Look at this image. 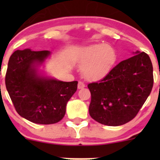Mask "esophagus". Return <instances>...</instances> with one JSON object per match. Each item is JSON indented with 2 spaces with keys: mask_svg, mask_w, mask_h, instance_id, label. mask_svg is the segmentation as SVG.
<instances>
[{
  "mask_svg": "<svg viewBox=\"0 0 160 160\" xmlns=\"http://www.w3.org/2000/svg\"><path fill=\"white\" fill-rule=\"evenodd\" d=\"M77 88H78V89H82V88H85V84L83 83V82L79 81L78 82V85H77Z\"/></svg>",
  "mask_w": 160,
  "mask_h": 160,
  "instance_id": "esophagus-1",
  "label": "esophagus"
}]
</instances>
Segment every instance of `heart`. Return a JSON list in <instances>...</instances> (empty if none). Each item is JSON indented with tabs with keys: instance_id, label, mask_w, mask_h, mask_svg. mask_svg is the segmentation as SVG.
Masks as SVG:
<instances>
[{
	"instance_id": "b5f03b06",
	"label": "heart",
	"mask_w": 160,
	"mask_h": 160,
	"mask_svg": "<svg viewBox=\"0 0 160 160\" xmlns=\"http://www.w3.org/2000/svg\"><path fill=\"white\" fill-rule=\"evenodd\" d=\"M117 60V52L105 43L90 45L80 50L77 61L82 67V75L89 81L104 78L112 70Z\"/></svg>"
}]
</instances>
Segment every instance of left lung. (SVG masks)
Here are the masks:
<instances>
[{
	"label": "left lung",
	"mask_w": 160,
	"mask_h": 160,
	"mask_svg": "<svg viewBox=\"0 0 160 160\" xmlns=\"http://www.w3.org/2000/svg\"><path fill=\"white\" fill-rule=\"evenodd\" d=\"M119 62L101 81L88 84L90 117L108 126H119L136 116L153 86L149 56L136 51Z\"/></svg>",
	"instance_id": "1"
}]
</instances>
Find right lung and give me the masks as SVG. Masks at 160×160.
Wrapping results in <instances>:
<instances>
[{"label": "right lung", "instance_id": "obj_1", "mask_svg": "<svg viewBox=\"0 0 160 160\" xmlns=\"http://www.w3.org/2000/svg\"><path fill=\"white\" fill-rule=\"evenodd\" d=\"M50 51L17 50L8 64L5 84L20 116L29 122L49 125L59 122L77 90V81L64 82L45 72Z\"/></svg>", "mask_w": 160, "mask_h": 160}]
</instances>
